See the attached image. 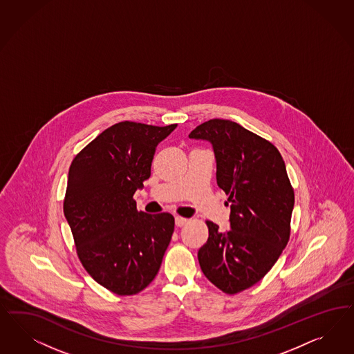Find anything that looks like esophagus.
<instances>
[{
  "mask_svg": "<svg viewBox=\"0 0 354 354\" xmlns=\"http://www.w3.org/2000/svg\"><path fill=\"white\" fill-rule=\"evenodd\" d=\"M187 218H185V217L181 216H176V225L177 227H183V225H186L187 224Z\"/></svg>",
  "mask_w": 354,
  "mask_h": 354,
  "instance_id": "obj_1",
  "label": "esophagus"
}]
</instances>
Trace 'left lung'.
I'll list each match as a JSON object with an SVG mask.
<instances>
[{"label": "left lung", "instance_id": "1", "mask_svg": "<svg viewBox=\"0 0 354 354\" xmlns=\"http://www.w3.org/2000/svg\"><path fill=\"white\" fill-rule=\"evenodd\" d=\"M189 138L212 145L217 185L230 202V230L205 221L198 261L214 286L236 295L261 281L286 249L295 192L279 149L237 122L214 118Z\"/></svg>", "mask_w": 354, "mask_h": 354}]
</instances>
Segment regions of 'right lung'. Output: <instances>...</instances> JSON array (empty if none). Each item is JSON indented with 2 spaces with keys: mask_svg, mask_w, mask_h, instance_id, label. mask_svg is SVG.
Wrapping results in <instances>:
<instances>
[{
  "mask_svg": "<svg viewBox=\"0 0 354 354\" xmlns=\"http://www.w3.org/2000/svg\"><path fill=\"white\" fill-rule=\"evenodd\" d=\"M176 126L118 122L70 165L64 214L78 258L96 283L118 296L149 286L171 242L174 217L138 211L133 195L151 176L156 146Z\"/></svg>",
  "mask_w": 354,
  "mask_h": 354,
  "instance_id": "add662e5",
  "label": "right lung"
}]
</instances>
